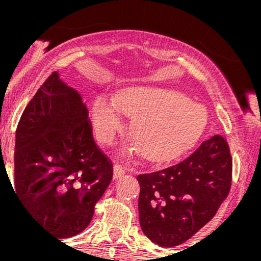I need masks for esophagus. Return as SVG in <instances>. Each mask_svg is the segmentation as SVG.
I'll list each match as a JSON object with an SVG mask.
<instances>
[{
	"label": "esophagus",
	"instance_id": "34e87169",
	"mask_svg": "<svg viewBox=\"0 0 261 261\" xmlns=\"http://www.w3.org/2000/svg\"><path fill=\"white\" fill-rule=\"evenodd\" d=\"M124 174H125V169L122 168L121 166H119V164H114V167H113V176H114V179L120 178V176H122Z\"/></svg>",
	"mask_w": 261,
	"mask_h": 261
}]
</instances>
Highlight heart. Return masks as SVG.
I'll return each instance as SVG.
<instances>
[{
    "label": "heart",
    "instance_id": "heart-1",
    "mask_svg": "<svg viewBox=\"0 0 261 261\" xmlns=\"http://www.w3.org/2000/svg\"><path fill=\"white\" fill-rule=\"evenodd\" d=\"M122 112L136 119L133 135L142 153L152 161L178 157L201 136L207 113L181 93L170 89L140 87L118 98L100 94L93 100L91 118L97 139L110 143L122 127Z\"/></svg>",
    "mask_w": 261,
    "mask_h": 261
}]
</instances>
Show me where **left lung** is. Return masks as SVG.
Returning a JSON list of instances; mask_svg holds the SVG:
<instances>
[{
  "mask_svg": "<svg viewBox=\"0 0 261 261\" xmlns=\"http://www.w3.org/2000/svg\"><path fill=\"white\" fill-rule=\"evenodd\" d=\"M142 232L161 247L191 238L216 214L228 195L232 157L220 135L174 166L137 176Z\"/></svg>",
  "mask_w": 261,
  "mask_h": 261,
  "instance_id": "left-lung-1",
  "label": "left lung"
}]
</instances>
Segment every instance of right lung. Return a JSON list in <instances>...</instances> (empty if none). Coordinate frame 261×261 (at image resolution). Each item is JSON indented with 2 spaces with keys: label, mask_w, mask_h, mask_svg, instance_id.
I'll list each match as a JSON object with an SVG mask.
<instances>
[{
  "label": "right lung",
  "mask_w": 261,
  "mask_h": 261,
  "mask_svg": "<svg viewBox=\"0 0 261 261\" xmlns=\"http://www.w3.org/2000/svg\"><path fill=\"white\" fill-rule=\"evenodd\" d=\"M112 178L113 164L93 140L82 97L55 71L18 124L16 195L44 228L68 238L88 226Z\"/></svg>",
  "instance_id": "right-lung-1"
}]
</instances>
